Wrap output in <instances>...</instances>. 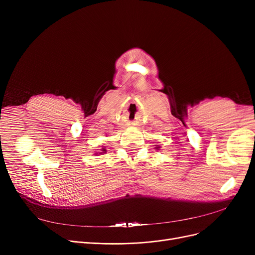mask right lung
<instances>
[{
	"instance_id": "add662e5",
	"label": "right lung",
	"mask_w": 255,
	"mask_h": 255,
	"mask_svg": "<svg viewBox=\"0 0 255 255\" xmlns=\"http://www.w3.org/2000/svg\"><path fill=\"white\" fill-rule=\"evenodd\" d=\"M102 151H105V149H103V150H102Z\"/></svg>"
}]
</instances>
